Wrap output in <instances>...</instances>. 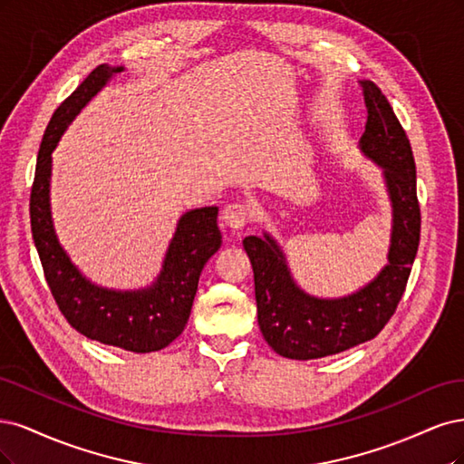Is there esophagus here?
Here are the masks:
<instances>
[{"instance_id":"esophagus-1","label":"esophagus","mask_w":464,"mask_h":464,"mask_svg":"<svg viewBox=\"0 0 464 464\" xmlns=\"http://www.w3.org/2000/svg\"><path fill=\"white\" fill-rule=\"evenodd\" d=\"M221 219L229 229H243L252 219L250 208L245 202H231L226 206V210H223Z\"/></svg>"}]
</instances>
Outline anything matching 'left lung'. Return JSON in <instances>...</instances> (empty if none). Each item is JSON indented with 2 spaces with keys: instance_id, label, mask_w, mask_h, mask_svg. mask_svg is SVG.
Segmentation results:
<instances>
[{
  "instance_id": "left-lung-1",
  "label": "left lung",
  "mask_w": 464,
  "mask_h": 464,
  "mask_svg": "<svg viewBox=\"0 0 464 464\" xmlns=\"http://www.w3.org/2000/svg\"><path fill=\"white\" fill-rule=\"evenodd\" d=\"M358 82L368 110L366 130L358 148L382 169L392 204L387 264L354 293L322 298L306 293L295 281L285 252L270 233L248 235L243 241L252 262L260 332L277 354L295 361L337 354L376 337L405 293L420 241L411 142L380 88L372 81Z\"/></svg>"
}]
</instances>
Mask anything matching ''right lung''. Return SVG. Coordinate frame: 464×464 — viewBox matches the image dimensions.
<instances>
[{
    "label": "right lung",
    "instance_id": "obj_1",
    "mask_svg": "<svg viewBox=\"0 0 464 464\" xmlns=\"http://www.w3.org/2000/svg\"><path fill=\"white\" fill-rule=\"evenodd\" d=\"M123 71V65L96 67L55 110L38 152L31 226L50 291L74 330L103 345L154 353L183 334L204 264L221 246L218 206L194 208L179 218L158 277L146 287L123 291L96 285L72 264L57 238L50 202L52 152L59 139L86 103Z\"/></svg>",
    "mask_w": 464,
    "mask_h": 464
}]
</instances>
